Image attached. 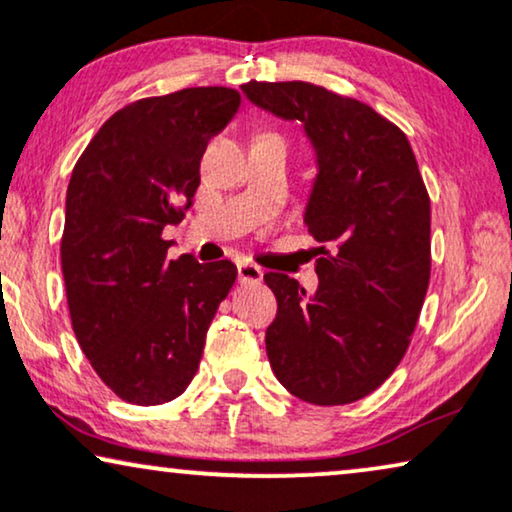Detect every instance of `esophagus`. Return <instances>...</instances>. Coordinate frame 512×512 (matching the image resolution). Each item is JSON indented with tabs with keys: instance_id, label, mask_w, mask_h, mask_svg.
I'll list each match as a JSON object with an SVG mask.
<instances>
[{
	"instance_id": "esophagus-1",
	"label": "esophagus",
	"mask_w": 512,
	"mask_h": 512,
	"mask_svg": "<svg viewBox=\"0 0 512 512\" xmlns=\"http://www.w3.org/2000/svg\"><path fill=\"white\" fill-rule=\"evenodd\" d=\"M237 279L242 284H258L263 282V270L254 263H237Z\"/></svg>"
}]
</instances>
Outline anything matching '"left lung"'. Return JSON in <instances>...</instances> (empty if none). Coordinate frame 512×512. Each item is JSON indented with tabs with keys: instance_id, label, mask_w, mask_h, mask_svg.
Here are the masks:
<instances>
[{
	"instance_id": "obj_1",
	"label": "left lung",
	"mask_w": 512,
	"mask_h": 512,
	"mask_svg": "<svg viewBox=\"0 0 512 512\" xmlns=\"http://www.w3.org/2000/svg\"><path fill=\"white\" fill-rule=\"evenodd\" d=\"M242 93L303 125L317 165L303 212L324 254L317 291L263 277L277 298L265 331L272 373L300 401L354 403L401 363L429 289L431 202L415 153L368 104L321 86L249 81Z\"/></svg>"
}]
</instances>
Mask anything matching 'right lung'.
<instances>
[{"instance_id":"add662e5","label":"right lung","mask_w":512,"mask_h":512,"mask_svg":"<svg viewBox=\"0 0 512 512\" xmlns=\"http://www.w3.org/2000/svg\"><path fill=\"white\" fill-rule=\"evenodd\" d=\"M233 88H186L116 111L67 186L60 258L76 340L102 382L135 405L181 396L237 268L167 261V223L200 186L209 137L240 109Z\"/></svg>"}]
</instances>
